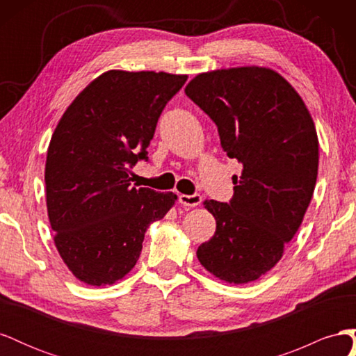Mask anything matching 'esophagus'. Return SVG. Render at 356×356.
Returning a JSON list of instances; mask_svg holds the SVG:
<instances>
[{
  "instance_id": "esophagus-1",
  "label": "esophagus",
  "mask_w": 356,
  "mask_h": 356,
  "mask_svg": "<svg viewBox=\"0 0 356 356\" xmlns=\"http://www.w3.org/2000/svg\"><path fill=\"white\" fill-rule=\"evenodd\" d=\"M178 202L182 204V207H190L195 208L197 204H200L202 202V196L200 195H179L178 196Z\"/></svg>"
}]
</instances>
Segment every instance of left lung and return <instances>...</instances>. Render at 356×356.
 Instances as JSON below:
<instances>
[{
    "label": "left lung",
    "mask_w": 356,
    "mask_h": 356,
    "mask_svg": "<svg viewBox=\"0 0 356 356\" xmlns=\"http://www.w3.org/2000/svg\"><path fill=\"white\" fill-rule=\"evenodd\" d=\"M186 95L217 124L224 152L242 165L229 203L204 202L217 230L197 248V258L221 281H257L281 260L314 196L315 123L293 86L268 68L203 72Z\"/></svg>",
    "instance_id": "8db88e82"
}]
</instances>
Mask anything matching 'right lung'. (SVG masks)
<instances>
[{
    "label": "right lung",
    "instance_id": "add662e5",
    "mask_svg": "<svg viewBox=\"0 0 356 356\" xmlns=\"http://www.w3.org/2000/svg\"><path fill=\"white\" fill-rule=\"evenodd\" d=\"M187 75L106 71L63 113L50 139L46 199L55 245L72 275L101 286L124 277L144 234L177 195L131 187L132 168L148 160L166 104Z\"/></svg>",
    "mask_w": 356,
    "mask_h": 356
}]
</instances>
